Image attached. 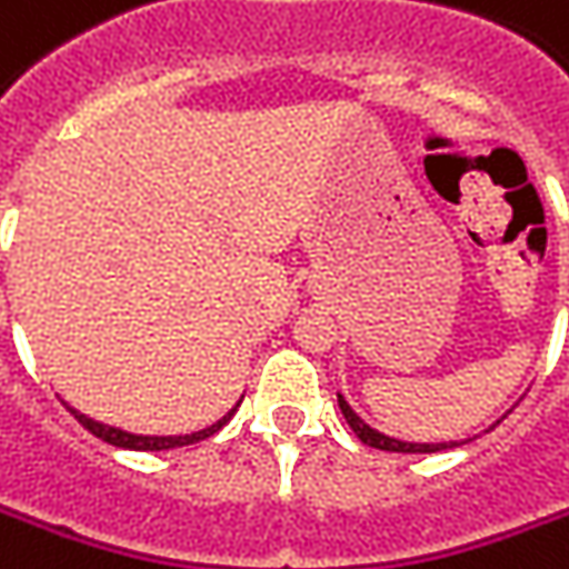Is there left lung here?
<instances>
[{
  "instance_id": "1",
  "label": "left lung",
  "mask_w": 569,
  "mask_h": 569,
  "mask_svg": "<svg viewBox=\"0 0 569 569\" xmlns=\"http://www.w3.org/2000/svg\"><path fill=\"white\" fill-rule=\"evenodd\" d=\"M339 408H342V417L349 420V427L355 430V436L370 448H380V451H398V455H432V451H442V448H455L458 442H401V439H392V436H382L380 430L367 427L361 417L351 411V405L346 398L339 396Z\"/></svg>"
}]
</instances>
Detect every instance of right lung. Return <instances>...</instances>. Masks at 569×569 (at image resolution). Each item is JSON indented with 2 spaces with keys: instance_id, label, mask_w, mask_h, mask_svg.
<instances>
[{
  "instance_id": "right-lung-1",
  "label": "right lung",
  "mask_w": 569,
  "mask_h": 569,
  "mask_svg": "<svg viewBox=\"0 0 569 569\" xmlns=\"http://www.w3.org/2000/svg\"><path fill=\"white\" fill-rule=\"evenodd\" d=\"M236 408H239V401H236ZM236 408H230L227 415L220 417L218 423H211V427H204L199 432H189V436H137V432H127L118 430V427H108V423H99V420H92V417L80 415V411H73L71 415L92 432V436H99L102 442L108 446H118V448H130V451H168V448H180V446H192V442H202L208 436H214V432L236 415Z\"/></svg>"
}]
</instances>
